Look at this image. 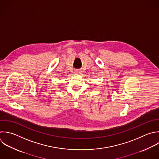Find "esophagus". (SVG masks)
Listing matches in <instances>:
<instances>
[{
  "instance_id": "1",
  "label": "esophagus",
  "mask_w": 159,
  "mask_h": 159,
  "mask_svg": "<svg viewBox=\"0 0 159 159\" xmlns=\"http://www.w3.org/2000/svg\"><path fill=\"white\" fill-rule=\"evenodd\" d=\"M75 73H76V74H79V73H81V71H80L79 70H75Z\"/></svg>"
}]
</instances>
